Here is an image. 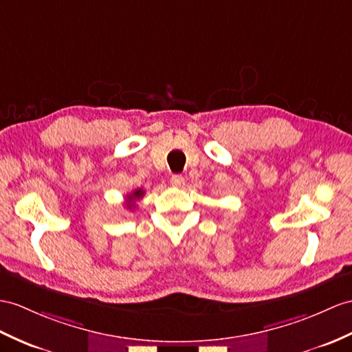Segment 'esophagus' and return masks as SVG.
I'll use <instances>...</instances> for the list:
<instances>
[{"mask_svg": "<svg viewBox=\"0 0 352 352\" xmlns=\"http://www.w3.org/2000/svg\"><path fill=\"white\" fill-rule=\"evenodd\" d=\"M170 182H171V185H173V186L181 188L185 184V179H184L182 175H173V176H171V179H170Z\"/></svg>", "mask_w": 352, "mask_h": 352, "instance_id": "esophagus-1", "label": "esophagus"}]
</instances>
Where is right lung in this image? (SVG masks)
<instances>
[{"instance_id":"right-lung-1","label":"right lung","mask_w":352,"mask_h":352,"mask_svg":"<svg viewBox=\"0 0 352 352\" xmlns=\"http://www.w3.org/2000/svg\"><path fill=\"white\" fill-rule=\"evenodd\" d=\"M143 194H144V191L142 190V188H139V190H135L134 192H131L130 195H128V197H126V200H128L126 206H128V208H131V206H133V201H134V200H139V199H142Z\"/></svg>"}]
</instances>
